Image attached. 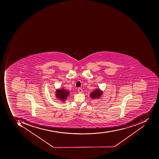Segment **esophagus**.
<instances>
[{"label":"esophagus","instance_id":"34e87169","mask_svg":"<svg viewBox=\"0 0 159 159\" xmlns=\"http://www.w3.org/2000/svg\"><path fill=\"white\" fill-rule=\"evenodd\" d=\"M78 93H82L83 92V90L81 88H79L78 89Z\"/></svg>","mask_w":159,"mask_h":159}]
</instances>
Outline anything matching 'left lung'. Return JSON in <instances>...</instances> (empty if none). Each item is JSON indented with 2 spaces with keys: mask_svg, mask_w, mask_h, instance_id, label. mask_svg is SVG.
<instances>
[{
  "mask_svg": "<svg viewBox=\"0 0 159 159\" xmlns=\"http://www.w3.org/2000/svg\"><path fill=\"white\" fill-rule=\"evenodd\" d=\"M102 94H103V91L100 89L98 88L91 92V93L90 94V97L93 100L99 99L102 97Z\"/></svg>",
  "mask_w": 159,
  "mask_h": 159,
  "instance_id": "1",
  "label": "left lung"
}]
</instances>
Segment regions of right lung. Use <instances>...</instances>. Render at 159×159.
<instances>
[{"instance_id": "obj_1", "label": "right lung", "mask_w": 159, "mask_h": 159, "mask_svg": "<svg viewBox=\"0 0 159 159\" xmlns=\"http://www.w3.org/2000/svg\"><path fill=\"white\" fill-rule=\"evenodd\" d=\"M70 94V91L64 88L57 89L55 92V98L57 101H60L61 102H64L67 100L68 97L69 96Z\"/></svg>"}]
</instances>
